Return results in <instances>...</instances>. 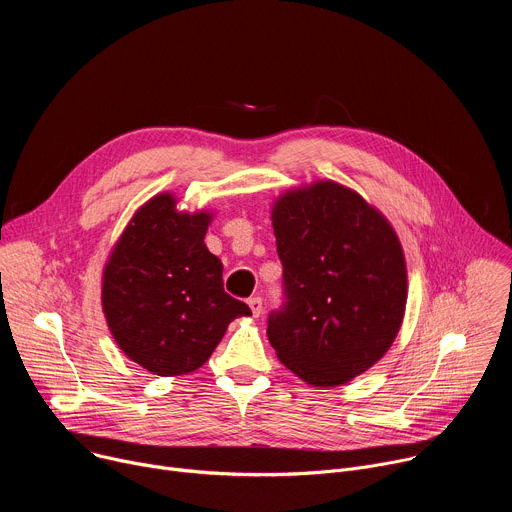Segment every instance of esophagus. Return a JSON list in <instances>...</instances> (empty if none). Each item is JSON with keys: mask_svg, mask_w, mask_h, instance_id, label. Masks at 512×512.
<instances>
[{"mask_svg": "<svg viewBox=\"0 0 512 512\" xmlns=\"http://www.w3.org/2000/svg\"><path fill=\"white\" fill-rule=\"evenodd\" d=\"M247 304H249V308H251V314L257 318L261 312H263V300L259 298V296H255V298H249L247 300Z\"/></svg>", "mask_w": 512, "mask_h": 512, "instance_id": "34e87169", "label": "esophagus"}]
</instances>
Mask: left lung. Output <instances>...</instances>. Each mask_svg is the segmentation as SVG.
I'll list each match as a JSON object with an SVG mask.
<instances>
[{"label": "left lung", "instance_id": "obj_1", "mask_svg": "<svg viewBox=\"0 0 512 512\" xmlns=\"http://www.w3.org/2000/svg\"><path fill=\"white\" fill-rule=\"evenodd\" d=\"M283 304L267 318L277 358L314 387L367 371L395 340L407 302L395 231L356 192L320 182L273 208Z\"/></svg>", "mask_w": 512, "mask_h": 512}]
</instances>
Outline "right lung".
Listing matches in <instances>:
<instances>
[{
	"label": "right lung",
	"instance_id": "add662e5",
	"mask_svg": "<svg viewBox=\"0 0 512 512\" xmlns=\"http://www.w3.org/2000/svg\"><path fill=\"white\" fill-rule=\"evenodd\" d=\"M210 216L176 212L170 194L131 218L103 275V310L121 350L160 377L196 371L227 326L251 316L223 287V263L204 245Z\"/></svg>",
	"mask_w": 512,
	"mask_h": 512
}]
</instances>
